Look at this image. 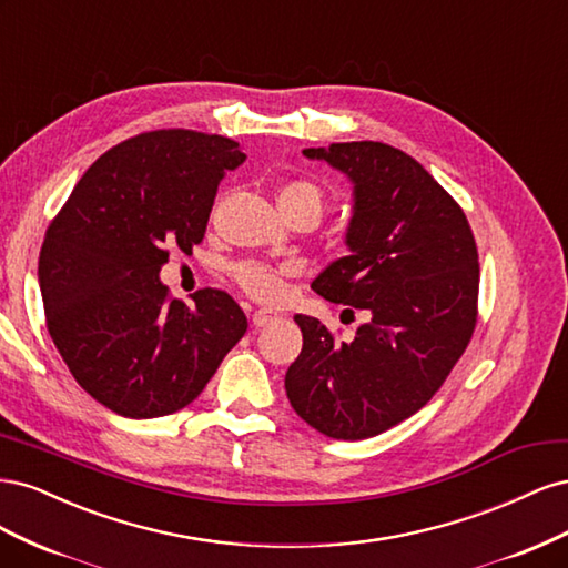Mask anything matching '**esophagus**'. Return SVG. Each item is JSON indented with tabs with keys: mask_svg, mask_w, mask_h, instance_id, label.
<instances>
[{
	"mask_svg": "<svg viewBox=\"0 0 568 568\" xmlns=\"http://www.w3.org/2000/svg\"><path fill=\"white\" fill-rule=\"evenodd\" d=\"M274 320H277V313L267 311V307H261V311L253 313V326H267Z\"/></svg>",
	"mask_w": 568,
	"mask_h": 568,
	"instance_id": "obj_1",
	"label": "esophagus"
}]
</instances>
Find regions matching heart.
Wrapping results in <instances>:
<instances>
[{
	"label": "heart",
	"mask_w": 568,
	"mask_h": 568,
	"mask_svg": "<svg viewBox=\"0 0 568 568\" xmlns=\"http://www.w3.org/2000/svg\"><path fill=\"white\" fill-rule=\"evenodd\" d=\"M277 201H280V209L284 215H291L296 211H307L320 220L322 209H324V192L313 180H291L280 189ZM288 272H291L288 267H272L261 261H244V263L234 265V270H232L236 284L242 286L246 294L255 301L282 298L284 280Z\"/></svg>",
	"instance_id": "obj_1"
}]
</instances>
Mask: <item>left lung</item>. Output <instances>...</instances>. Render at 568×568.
Returning <instances> with one entry per match:
<instances>
[{
	"label": "left lung",
	"instance_id": "1",
	"mask_svg": "<svg viewBox=\"0 0 568 568\" xmlns=\"http://www.w3.org/2000/svg\"><path fill=\"white\" fill-rule=\"evenodd\" d=\"M351 178V255L313 282L332 303L365 313L348 341L296 315L303 351L286 395L320 434L363 440L415 415L467 351L478 317V251L459 203L382 142L305 149Z\"/></svg>",
	"mask_w": 568,
	"mask_h": 568
}]
</instances>
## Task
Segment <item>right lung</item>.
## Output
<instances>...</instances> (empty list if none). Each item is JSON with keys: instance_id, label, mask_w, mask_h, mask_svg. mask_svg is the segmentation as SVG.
Segmentation results:
<instances>
[{"instance_id": "1", "label": "right lung", "mask_w": 568, "mask_h": 568, "mask_svg": "<svg viewBox=\"0 0 568 568\" xmlns=\"http://www.w3.org/2000/svg\"><path fill=\"white\" fill-rule=\"evenodd\" d=\"M244 161L230 136L142 132L99 156L47 227L38 277L49 336L115 415H173L246 334L225 291L201 288L186 305L159 280L170 248L203 242L222 175Z\"/></svg>"}]
</instances>
